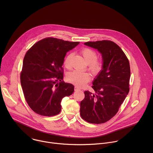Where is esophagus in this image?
I'll use <instances>...</instances> for the list:
<instances>
[{
    "label": "esophagus",
    "mask_w": 153,
    "mask_h": 153,
    "mask_svg": "<svg viewBox=\"0 0 153 153\" xmlns=\"http://www.w3.org/2000/svg\"><path fill=\"white\" fill-rule=\"evenodd\" d=\"M78 90H80V88H78L77 86H75L74 87V91H78Z\"/></svg>",
    "instance_id": "esophagus-1"
}]
</instances>
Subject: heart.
<instances>
[{
  "instance_id": "b5f03b06",
  "label": "heart",
  "mask_w": 153,
  "mask_h": 153,
  "mask_svg": "<svg viewBox=\"0 0 153 153\" xmlns=\"http://www.w3.org/2000/svg\"><path fill=\"white\" fill-rule=\"evenodd\" d=\"M81 54L85 62L88 63V69L92 74L94 76L98 75L103 69V60L97 58V53L91 48H84L81 50ZM73 55V53H70L64 59V66L67 69H70L71 67V59ZM67 79L70 83L78 87H82L90 80L91 75L88 72H81L74 70L68 73Z\"/></svg>"
}]
</instances>
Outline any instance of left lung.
I'll return each instance as SVG.
<instances>
[{"label": "left lung", "instance_id": "1", "mask_svg": "<svg viewBox=\"0 0 153 153\" xmlns=\"http://www.w3.org/2000/svg\"><path fill=\"white\" fill-rule=\"evenodd\" d=\"M84 44L102 54L103 69L93 82L95 93L84 92L80 116L88 123H103L116 114L129 93V63L122 50L113 41L87 42Z\"/></svg>", "mask_w": 153, "mask_h": 153}]
</instances>
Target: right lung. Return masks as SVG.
Wrapping results in <instances>:
<instances>
[{
  "label": "right lung",
  "instance_id": "add662e5",
  "mask_svg": "<svg viewBox=\"0 0 153 153\" xmlns=\"http://www.w3.org/2000/svg\"><path fill=\"white\" fill-rule=\"evenodd\" d=\"M79 43L47 37L26 53L20 83L25 99L36 113L48 117L58 114L62 99L73 93L74 86L62 81V67L67 53Z\"/></svg>",
  "mask_w": 153,
  "mask_h": 153
}]
</instances>
